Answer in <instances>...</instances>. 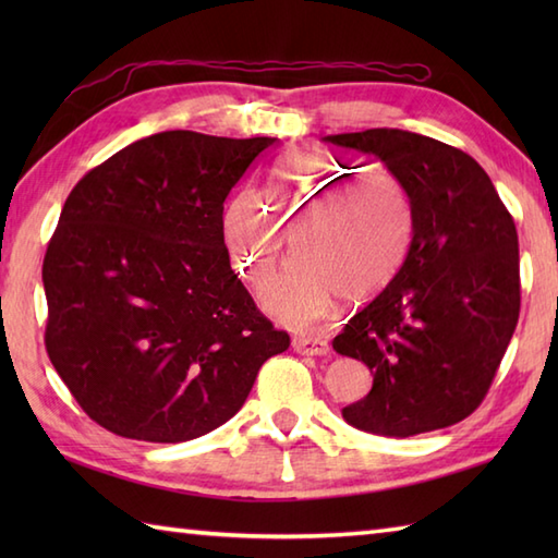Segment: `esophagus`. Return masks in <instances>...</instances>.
<instances>
[{"instance_id":"1","label":"esophagus","mask_w":558,"mask_h":558,"mask_svg":"<svg viewBox=\"0 0 558 558\" xmlns=\"http://www.w3.org/2000/svg\"><path fill=\"white\" fill-rule=\"evenodd\" d=\"M292 348H294V352L304 354V357H326V354L330 352L328 340H324V338H294Z\"/></svg>"}]
</instances>
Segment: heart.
<instances>
[{
    "label": "heart",
    "instance_id": "1",
    "mask_svg": "<svg viewBox=\"0 0 558 558\" xmlns=\"http://www.w3.org/2000/svg\"><path fill=\"white\" fill-rule=\"evenodd\" d=\"M360 170L294 153L276 165L266 198L244 189L225 208V246L258 292L276 278L292 236L298 260L268 292L266 310L294 330L322 324L342 294L360 302L381 292L405 264L414 234L410 189L388 170Z\"/></svg>",
    "mask_w": 558,
    "mask_h": 558
}]
</instances>
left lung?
Masks as SVG:
<instances>
[{
  "mask_svg": "<svg viewBox=\"0 0 558 558\" xmlns=\"http://www.w3.org/2000/svg\"><path fill=\"white\" fill-rule=\"evenodd\" d=\"M328 144L381 158L408 184L414 234L405 264L336 336L374 374L342 417L378 436H414L480 408L520 314L513 216L475 158L441 141L366 129Z\"/></svg>",
  "mask_w": 558,
  "mask_h": 558,
  "instance_id": "obj_1",
  "label": "left lung"
}]
</instances>
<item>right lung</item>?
<instances>
[{"instance_id":"right-lung-1","label":"right lung","mask_w":558,"mask_h":558,"mask_svg":"<svg viewBox=\"0 0 558 558\" xmlns=\"http://www.w3.org/2000/svg\"><path fill=\"white\" fill-rule=\"evenodd\" d=\"M276 141L153 134L71 189L43 260L45 348L108 432L204 436L290 348L234 276L222 236L230 189Z\"/></svg>"}]
</instances>
